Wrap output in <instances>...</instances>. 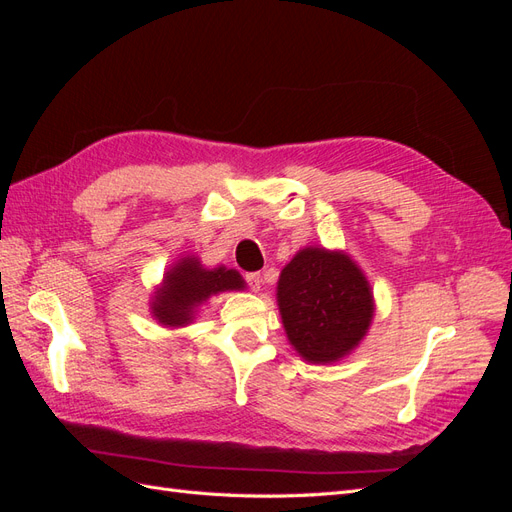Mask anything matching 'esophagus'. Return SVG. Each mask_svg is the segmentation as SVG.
I'll use <instances>...</instances> for the list:
<instances>
[{"label": "esophagus", "instance_id": "1", "mask_svg": "<svg viewBox=\"0 0 512 512\" xmlns=\"http://www.w3.org/2000/svg\"><path fill=\"white\" fill-rule=\"evenodd\" d=\"M245 282L254 292H258L262 288V277L260 273H245Z\"/></svg>", "mask_w": 512, "mask_h": 512}]
</instances>
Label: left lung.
<instances>
[{"instance_id":"left-lung-1","label":"left lung","mask_w":512,"mask_h":512,"mask_svg":"<svg viewBox=\"0 0 512 512\" xmlns=\"http://www.w3.org/2000/svg\"><path fill=\"white\" fill-rule=\"evenodd\" d=\"M277 307L292 348L309 363L348 356L374 318L367 277L344 252L303 247L280 273Z\"/></svg>"}]
</instances>
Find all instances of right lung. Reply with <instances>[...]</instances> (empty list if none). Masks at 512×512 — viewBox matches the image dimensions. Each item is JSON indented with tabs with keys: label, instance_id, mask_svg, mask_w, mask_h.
<instances>
[{
	"label": "right lung",
	"instance_id": "right-lung-1",
	"mask_svg": "<svg viewBox=\"0 0 512 512\" xmlns=\"http://www.w3.org/2000/svg\"><path fill=\"white\" fill-rule=\"evenodd\" d=\"M245 282L235 269H205L194 256L179 258L164 275L162 286L151 299V314L164 327L177 329L190 324L196 307L213 294L226 290H243Z\"/></svg>",
	"mask_w": 512,
	"mask_h": 512
}]
</instances>
